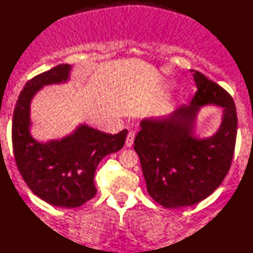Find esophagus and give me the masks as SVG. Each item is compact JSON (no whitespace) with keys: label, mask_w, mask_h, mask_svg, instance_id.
I'll return each instance as SVG.
<instances>
[{"label":"esophagus","mask_w":253,"mask_h":253,"mask_svg":"<svg viewBox=\"0 0 253 253\" xmlns=\"http://www.w3.org/2000/svg\"><path fill=\"white\" fill-rule=\"evenodd\" d=\"M133 142H134V133L129 132L128 135L126 137V143H125V145H126V147H132Z\"/></svg>","instance_id":"34e87169"}]
</instances>
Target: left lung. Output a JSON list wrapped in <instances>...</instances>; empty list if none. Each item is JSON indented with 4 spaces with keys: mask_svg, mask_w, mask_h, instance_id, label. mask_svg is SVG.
Wrapping results in <instances>:
<instances>
[{
    "mask_svg": "<svg viewBox=\"0 0 253 253\" xmlns=\"http://www.w3.org/2000/svg\"><path fill=\"white\" fill-rule=\"evenodd\" d=\"M197 91L189 105L164 118L143 119L134 140L147 191L165 208L196 204L222 183L231 166L237 135V112L224 88L195 71ZM217 104L223 108L222 124L210 138L194 135L199 108Z\"/></svg>",
    "mask_w": 253,
    "mask_h": 253,
    "instance_id": "8db88e82",
    "label": "left lung"
}]
</instances>
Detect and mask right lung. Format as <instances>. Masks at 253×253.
Returning <instances> with one entry per match:
<instances>
[{"label":"right lung","instance_id":"1","mask_svg":"<svg viewBox=\"0 0 253 253\" xmlns=\"http://www.w3.org/2000/svg\"><path fill=\"white\" fill-rule=\"evenodd\" d=\"M71 66L60 64L30 79L18 95L12 117V148L22 177L31 191L55 207L77 208L97 194L94 172L105 156L124 147L127 129L107 134L81 125L60 140L43 143L30 134V103L45 85L70 78Z\"/></svg>","mask_w":253,"mask_h":253}]
</instances>
